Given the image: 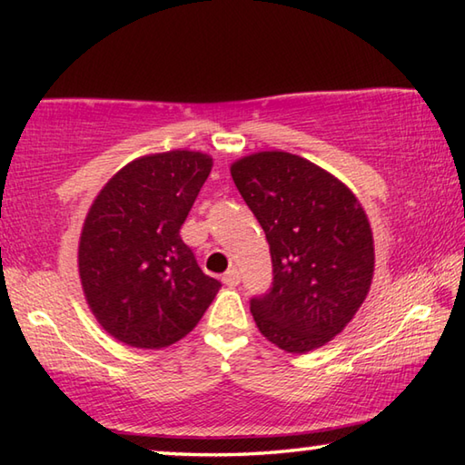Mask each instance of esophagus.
<instances>
[{
  "instance_id": "obj_1",
  "label": "esophagus",
  "mask_w": 465,
  "mask_h": 465,
  "mask_svg": "<svg viewBox=\"0 0 465 465\" xmlns=\"http://www.w3.org/2000/svg\"><path fill=\"white\" fill-rule=\"evenodd\" d=\"M240 271L238 269H230L225 274H223V282L227 287H235L240 282Z\"/></svg>"
}]
</instances>
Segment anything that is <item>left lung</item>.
<instances>
[{"label": "left lung", "instance_id": "1", "mask_svg": "<svg viewBox=\"0 0 465 465\" xmlns=\"http://www.w3.org/2000/svg\"><path fill=\"white\" fill-rule=\"evenodd\" d=\"M240 194L262 225L272 287L250 299L266 341L303 355L341 334L373 281V233L351 188L305 157L258 152L232 163Z\"/></svg>", "mask_w": 465, "mask_h": 465}]
</instances>
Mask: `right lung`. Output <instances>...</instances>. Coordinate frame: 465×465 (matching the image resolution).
<instances>
[{
    "label": "right lung",
    "instance_id": "obj_1",
    "mask_svg": "<svg viewBox=\"0 0 465 465\" xmlns=\"http://www.w3.org/2000/svg\"><path fill=\"white\" fill-rule=\"evenodd\" d=\"M213 157L188 149L133 160L85 215L82 289L98 324L135 349H163L199 324L222 282L180 238Z\"/></svg>",
    "mask_w": 465,
    "mask_h": 465
}]
</instances>
